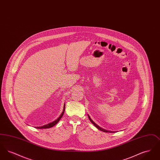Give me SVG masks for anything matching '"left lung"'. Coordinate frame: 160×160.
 <instances>
[{
	"mask_svg": "<svg viewBox=\"0 0 160 160\" xmlns=\"http://www.w3.org/2000/svg\"><path fill=\"white\" fill-rule=\"evenodd\" d=\"M88 117H89V120L91 121V122L94 125V126H95L98 129L100 130V131H103V132H114L115 131H108V130H106V129H103V128H102L101 127H100L99 125H98L97 124H96L95 122H93L91 118H90V116H89V114H88Z\"/></svg>",
	"mask_w": 160,
	"mask_h": 160,
	"instance_id": "1",
	"label": "left lung"
}]
</instances>
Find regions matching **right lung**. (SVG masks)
<instances>
[{
    "instance_id": "1",
    "label": "right lung",
    "mask_w": 160,
    "mask_h": 160,
    "mask_svg": "<svg viewBox=\"0 0 160 160\" xmlns=\"http://www.w3.org/2000/svg\"><path fill=\"white\" fill-rule=\"evenodd\" d=\"M65 104H64V106H63V112H62V113H61V115L59 116V117H58V118L57 119H56L55 121H54L53 122H50V123H48V124L44 125H43V126H41V127H35V128H38V129H46V128H49L53 127L56 123H58V122L60 121V119L62 118V117L63 116V113H64V112H65Z\"/></svg>"
}]
</instances>
